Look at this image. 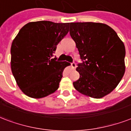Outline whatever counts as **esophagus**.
<instances>
[{"instance_id": "34e87169", "label": "esophagus", "mask_w": 131, "mask_h": 131, "mask_svg": "<svg viewBox=\"0 0 131 131\" xmlns=\"http://www.w3.org/2000/svg\"><path fill=\"white\" fill-rule=\"evenodd\" d=\"M76 66H77V65H76V63H75L74 62H73L71 63V67H72V68L73 70H74V69L76 68Z\"/></svg>"}]
</instances>
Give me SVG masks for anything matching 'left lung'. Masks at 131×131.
Here are the masks:
<instances>
[{
	"instance_id": "obj_1",
	"label": "left lung",
	"mask_w": 131,
	"mask_h": 131,
	"mask_svg": "<svg viewBox=\"0 0 131 131\" xmlns=\"http://www.w3.org/2000/svg\"><path fill=\"white\" fill-rule=\"evenodd\" d=\"M70 34L80 57L77 71L80 77L73 83L81 94L101 98L110 94L125 72V46L112 28L99 22H71Z\"/></svg>"
}]
</instances>
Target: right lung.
<instances>
[{"instance_id": "1", "label": "right lung", "mask_w": 131, "mask_h": 131, "mask_svg": "<svg viewBox=\"0 0 131 131\" xmlns=\"http://www.w3.org/2000/svg\"><path fill=\"white\" fill-rule=\"evenodd\" d=\"M70 23L29 22L20 29L11 47V68L17 85L27 96L41 98L59 86L66 61L52 59L57 46L68 34Z\"/></svg>"}]
</instances>
